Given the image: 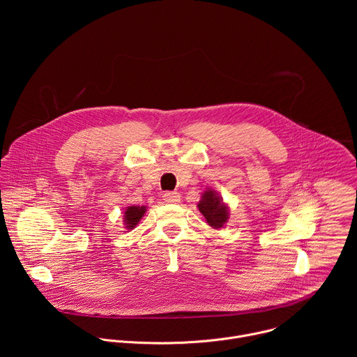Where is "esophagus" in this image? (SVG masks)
Segmentation results:
<instances>
[{"mask_svg": "<svg viewBox=\"0 0 357 357\" xmlns=\"http://www.w3.org/2000/svg\"><path fill=\"white\" fill-rule=\"evenodd\" d=\"M162 197H164V200H165L167 203H176V202H179L181 195H179L178 192H165V193L162 195Z\"/></svg>", "mask_w": 357, "mask_h": 357, "instance_id": "esophagus-1", "label": "esophagus"}]
</instances>
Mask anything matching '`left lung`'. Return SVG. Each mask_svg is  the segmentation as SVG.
<instances>
[{
	"label": "left lung",
	"mask_w": 357,
	"mask_h": 357,
	"mask_svg": "<svg viewBox=\"0 0 357 357\" xmlns=\"http://www.w3.org/2000/svg\"><path fill=\"white\" fill-rule=\"evenodd\" d=\"M197 208L199 212L205 216L208 225L213 229L223 227V225L229 220V208L215 190H206L203 193L197 203Z\"/></svg>",
	"instance_id": "1"
}]
</instances>
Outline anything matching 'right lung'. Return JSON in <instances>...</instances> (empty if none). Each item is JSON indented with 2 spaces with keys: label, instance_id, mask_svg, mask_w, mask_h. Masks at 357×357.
Masks as SVG:
<instances>
[{
  "label": "right lung",
  "instance_id": "right-lung-1",
  "mask_svg": "<svg viewBox=\"0 0 357 357\" xmlns=\"http://www.w3.org/2000/svg\"><path fill=\"white\" fill-rule=\"evenodd\" d=\"M146 208L145 206H128L124 211V225L127 230L134 229L138 222L141 220V218L145 215Z\"/></svg>",
  "mask_w": 357,
  "mask_h": 357
}]
</instances>
